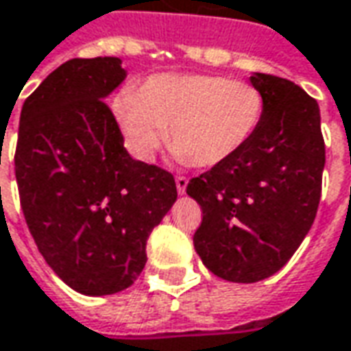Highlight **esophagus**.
I'll return each mask as SVG.
<instances>
[{
    "label": "esophagus",
    "instance_id": "1",
    "mask_svg": "<svg viewBox=\"0 0 351 351\" xmlns=\"http://www.w3.org/2000/svg\"><path fill=\"white\" fill-rule=\"evenodd\" d=\"M186 188H188V178L186 176H176V190H178L180 195L186 193Z\"/></svg>",
    "mask_w": 351,
    "mask_h": 351
}]
</instances>
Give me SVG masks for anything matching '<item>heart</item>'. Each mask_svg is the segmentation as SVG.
<instances>
[{"label": "heart", "mask_w": 351, "mask_h": 351, "mask_svg": "<svg viewBox=\"0 0 351 351\" xmlns=\"http://www.w3.org/2000/svg\"><path fill=\"white\" fill-rule=\"evenodd\" d=\"M262 114L261 90L220 75H154L141 90L125 89L114 100V116L134 158L152 159L169 128V146L197 167H215L237 154Z\"/></svg>", "instance_id": "b5f03b06"}]
</instances>
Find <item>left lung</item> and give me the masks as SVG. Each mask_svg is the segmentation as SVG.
Returning a JSON list of instances; mask_svg holds the SVG:
<instances>
[{
	"mask_svg": "<svg viewBox=\"0 0 351 351\" xmlns=\"http://www.w3.org/2000/svg\"><path fill=\"white\" fill-rule=\"evenodd\" d=\"M264 114L251 141L188 182L203 220L193 247L207 268L234 283H254L285 266L319 207L325 142L319 106L289 80L252 73Z\"/></svg>",
	"mask_w": 351,
	"mask_h": 351,
	"instance_id": "obj_1",
	"label": "left lung"
}]
</instances>
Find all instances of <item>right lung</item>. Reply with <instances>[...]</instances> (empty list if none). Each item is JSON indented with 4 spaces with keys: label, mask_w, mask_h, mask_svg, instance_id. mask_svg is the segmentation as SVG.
Instances as JSON below:
<instances>
[{
    "label": "right lung",
    "mask_w": 351,
    "mask_h": 351,
    "mask_svg": "<svg viewBox=\"0 0 351 351\" xmlns=\"http://www.w3.org/2000/svg\"><path fill=\"white\" fill-rule=\"evenodd\" d=\"M125 75L116 56L72 58L21 112L14 175L26 224L56 276L87 296L133 285L176 201L173 175L129 156L104 102Z\"/></svg>",
    "instance_id": "obj_1"
}]
</instances>
